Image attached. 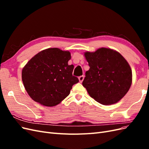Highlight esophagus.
<instances>
[{
	"label": "esophagus",
	"mask_w": 149,
	"mask_h": 149,
	"mask_svg": "<svg viewBox=\"0 0 149 149\" xmlns=\"http://www.w3.org/2000/svg\"><path fill=\"white\" fill-rule=\"evenodd\" d=\"M84 76H80L78 78H79V81L80 83H82V82H83V79H84Z\"/></svg>",
	"instance_id": "obj_1"
}]
</instances>
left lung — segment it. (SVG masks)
Masks as SVG:
<instances>
[{
	"instance_id": "8db88e82",
	"label": "left lung",
	"mask_w": 149,
	"mask_h": 149,
	"mask_svg": "<svg viewBox=\"0 0 149 149\" xmlns=\"http://www.w3.org/2000/svg\"><path fill=\"white\" fill-rule=\"evenodd\" d=\"M90 68L83 86L89 96L104 105L115 104L129 91L132 70L125 58L113 49L101 48L84 53Z\"/></svg>"
}]
</instances>
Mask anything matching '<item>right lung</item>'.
<instances>
[{
	"mask_svg": "<svg viewBox=\"0 0 149 149\" xmlns=\"http://www.w3.org/2000/svg\"><path fill=\"white\" fill-rule=\"evenodd\" d=\"M71 54L57 48L39 52L22 70V78L29 95L43 106H55L70 93L79 82L73 76L74 66L68 65Z\"/></svg>",
	"mask_w": 149,
	"mask_h": 149,
	"instance_id": "1",
	"label": "right lung"
}]
</instances>
